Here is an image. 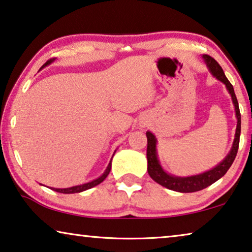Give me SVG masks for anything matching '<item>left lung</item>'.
I'll return each mask as SVG.
<instances>
[{
  "mask_svg": "<svg viewBox=\"0 0 252 252\" xmlns=\"http://www.w3.org/2000/svg\"><path fill=\"white\" fill-rule=\"evenodd\" d=\"M203 60L207 64L208 69L211 72L214 77H216L218 81H220L225 84L226 89H227L228 93L231 94L232 102L235 108V116L238 119V124H236V130L234 141H233V145L231 148V151L227 153V156L218 163L216 167L211 168L210 170H207L205 173L193 175V176H187V177H180L175 176V175H170L165 171L160 165V161L158 159V153H157V138L151 132H147L148 137V148H147V159H148V173L150 177L157 183L162 185L173 191L181 192V193H191L196 192L200 189H203L209 187L215 182L220 180L226 174V171L229 169L232 166L233 161H234L236 153H238L239 149V142H240V134H241V114H240L238 99H236L234 89H233L232 84L228 82L226 78L223 69L214 58H211L208 54H203Z\"/></svg>",
  "mask_w": 252,
  "mask_h": 252,
  "instance_id": "obj_1",
  "label": "left lung"
}]
</instances>
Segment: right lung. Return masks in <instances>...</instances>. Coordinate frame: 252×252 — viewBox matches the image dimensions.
<instances>
[{
	"label": "right lung",
	"instance_id": "right-lung-1",
	"mask_svg": "<svg viewBox=\"0 0 252 252\" xmlns=\"http://www.w3.org/2000/svg\"><path fill=\"white\" fill-rule=\"evenodd\" d=\"M53 60H50L47 61V63L43 65L42 68H44L45 65H47L49 63H52ZM41 68V69H42ZM116 152V151H115ZM114 157V156H112ZM112 160V158H111ZM111 160L110 162H109V165L107 167V169L104 170V173L101 175L100 177H97L96 180H93L89 182V183H85V184H81V185H76V187H71V188H67V189H54V188H51V189H53V191H57V192H60V193H65V194H70V193H79V192H83V191H86V189H92L94 187H96V185H99L100 183H102L105 180V177L108 176L109 173H110V169H111Z\"/></svg>",
	"mask_w": 252,
	"mask_h": 252
}]
</instances>
